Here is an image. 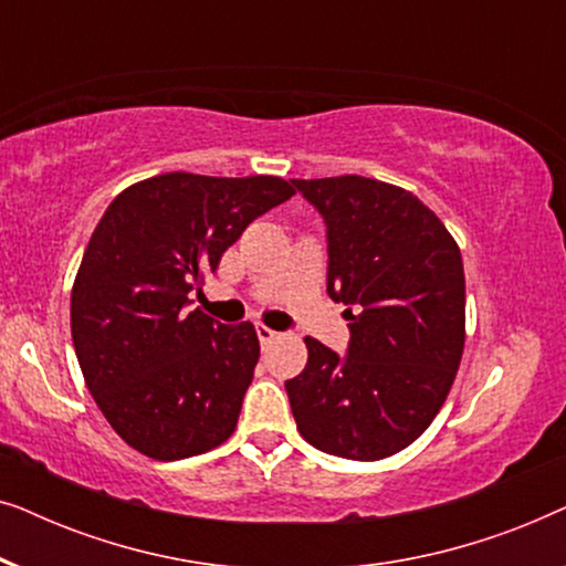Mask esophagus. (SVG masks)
Masks as SVG:
<instances>
[{
  "mask_svg": "<svg viewBox=\"0 0 566 566\" xmlns=\"http://www.w3.org/2000/svg\"><path fill=\"white\" fill-rule=\"evenodd\" d=\"M258 337H260V345H270L273 343V339L277 337V332L275 329H270V327H265V324H258Z\"/></svg>",
  "mask_w": 566,
  "mask_h": 566,
  "instance_id": "obj_1",
  "label": "esophagus"
}]
</instances>
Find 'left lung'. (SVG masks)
<instances>
[{
  "label": "left lung",
  "mask_w": 566,
  "mask_h": 566,
  "mask_svg": "<svg viewBox=\"0 0 566 566\" xmlns=\"http://www.w3.org/2000/svg\"><path fill=\"white\" fill-rule=\"evenodd\" d=\"M327 227V293L350 319L347 353L306 337L285 381L304 440L378 461L415 443L451 391L467 329L461 250L443 221L397 185L360 175L291 180Z\"/></svg>",
  "instance_id": "left-lung-1"
}]
</instances>
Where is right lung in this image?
Returning <instances> with one entry per match:
<instances>
[{
  "instance_id": "obj_1",
  "label": "right lung",
  "mask_w": 566,
  "mask_h": 566,
  "mask_svg": "<svg viewBox=\"0 0 566 566\" xmlns=\"http://www.w3.org/2000/svg\"><path fill=\"white\" fill-rule=\"evenodd\" d=\"M291 196L270 175L167 172L123 190L92 231L72 289L74 350L105 420L138 453L180 461L234 432L258 332L188 312V293Z\"/></svg>"
}]
</instances>
